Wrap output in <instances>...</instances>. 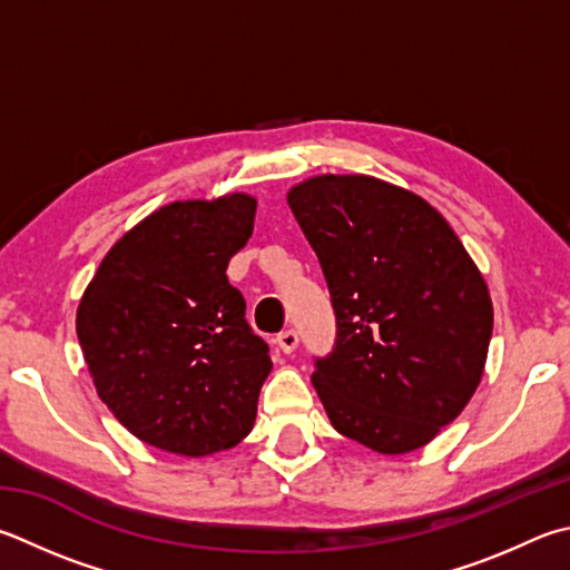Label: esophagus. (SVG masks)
<instances>
[{"label": "esophagus", "mask_w": 570, "mask_h": 570, "mask_svg": "<svg viewBox=\"0 0 570 570\" xmlns=\"http://www.w3.org/2000/svg\"><path fill=\"white\" fill-rule=\"evenodd\" d=\"M276 344H278V348L284 351V354H292V351L298 346V334L294 328H286L276 336Z\"/></svg>", "instance_id": "1"}]
</instances>
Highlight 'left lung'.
I'll return each mask as SVG.
<instances>
[{"instance_id":"8db88e82","label":"left lung","mask_w":570,"mask_h":570,"mask_svg":"<svg viewBox=\"0 0 570 570\" xmlns=\"http://www.w3.org/2000/svg\"><path fill=\"white\" fill-rule=\"evenodd\" d=\"M318 256L336 344L314 358V389L338 433L379 453L436 436L481 384L493 331L483 276L421 196L361 174L288 191Z\"/></svg>"}]
</instances>
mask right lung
I'll return each instance as SVG.
<instances>
[{
	"label": "right lung",
	"instance_id": "1",
	"mask_svg": "<svg viewBox=\"0 0 570 570\" xmlns=\"http://www.w3.org/2000/svg\"><path fill=\"white\" fill-rule=\"evenodd\" d=\"M256 199L174 202L111 246L77 308L99 399L139 441L179 456L232 449L254 429L268 346L226 278Z\"/></svg>",
	"mask_w": 570,
	"mask_h": 570
}]
</instances>
